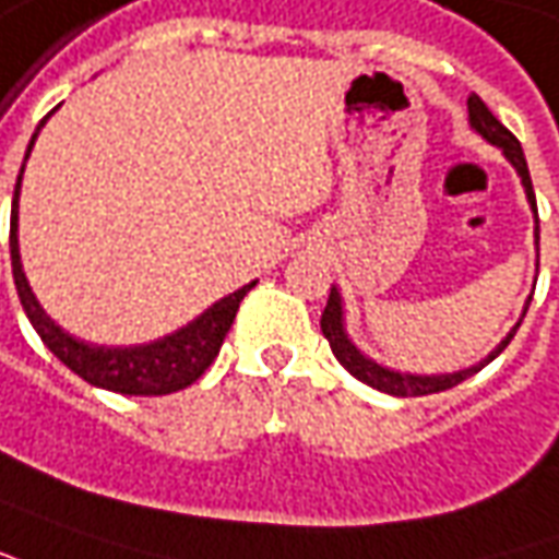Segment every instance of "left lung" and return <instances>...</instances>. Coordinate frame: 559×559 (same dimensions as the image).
<instances>
[{
    "instance_id": "1",
    "label": "left lung",
    "mask_w": 559,
    "mask_h": 559,
    "mask_svg": "<svg viewBox=\"0 0 559 559\" xmlns=\"http://www.w3.org/2000/svg\"><path fill=\"white\" fill-rule=\"evenodd\" d=\"M468 124L477 131V134L484 136L487 143L492 146H499L502 155L511 162V168L518 170L520 183H523V192H526V201H530V207H533L535 216V269H538V207H535V192H533V180H530V168H526V155L520 150V140L508 128H504L502 121L496 119L492 112L487 109V104L477 97V94H471L468 97ZM530 302H533V296L526 299V306H523V314H520V321L526 318V309H530ZM520 321L514 328L508 330V336H504L502 343L496 345L492 352H489L487 358L477 360V364H471L465 370H455V373H404V370H391L385 364H379V360L367 358L364 352H360L358 345L352 343V336H348V330H345V306H343V294H340V287L333 284L330 287L328 296V306H324V314H321V333L328 336L330 348H333V355L336 360L343 364L348 373L360 379V382H367L370 389L376 391H385V394H394V397H419V394H435V391H447L459 385V382H465L468 376H474L477 370H484L489 360H496L502 355L508 343L514 340V333H518Z\"/></svg>"
}]
</instances>
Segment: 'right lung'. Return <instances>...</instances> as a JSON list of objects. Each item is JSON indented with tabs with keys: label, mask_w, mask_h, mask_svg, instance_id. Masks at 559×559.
Instances as JSON below:
<instances>
[{
	"label": "right lung",
	"mask_w": 559,
	"mask_h": 559,
	"mask_svg": "<svg viewBox=\"0 0 559 559\" xmlns=\"http://www.w3.org/2000/svg\"><path fill=\"white\" fill-rule=\"evenodd\" d=\"M51 119V112L39 121L36 134L29 140L24 155L29 158V152L36 146L41 124ZM21 180H24V168L17 174V186H14V201H11V272H14V287L21 296L29 324L36 328L41 336V343L55 352V358H60L72 373L82 376L85 382L97 385L106 391H119V394H170L180 391L186 385H192L199 379L214 358L219 355V345L229 333L231 321L238 302L248 296V290L257 284L250 281L245 287H238L235 294L216 299L211 309H204L199 318H192L186 328L174 330L162 340L140 345H94L72 336L60 328L57 321H51V314L41 309L39 299L33 294L29 281L24 275V263H21V245H17V201H21Z\"/></svg>",
	"instance_id": "obj_1"
}]
</instances>
